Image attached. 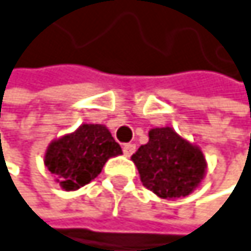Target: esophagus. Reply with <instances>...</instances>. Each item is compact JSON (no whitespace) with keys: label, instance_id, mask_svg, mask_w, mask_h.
<instances>
[{"label":"esophagus","instance_id":"1","mask_svg":"<svg viewBox=\"0 0 251 251\" xmlns=\"http://www.w3.org/2000/svg\"><path fill=\"white\" fill-rule=\"evenodd\" d=\"M135 144H132V143H128V144H123V153H125V156H132L134 153H135Z\"/></svg>","mask_w":251,"mask_h":251}]
</instances>
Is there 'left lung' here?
Instances as JSON below:
<instances>
[{
    "label": "left lung",
    "mask_w": 251,
    "mask_h": 251,
    "mask_svg": "<svg viewBox=\"0 0 251 251\" xmlns=\"http://www.w3.org/2000/svg\"><path fill=\"white\" fill-rule=\"evenodd\" d=\"M143 186L160 198L187 196L204 178L207 164L202 151L171 128H154L149 143L132 154Z\"/></svg>",
    "instance_id": "8db88e82"
}]
</instances>
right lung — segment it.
<instances>
[{"instance_id":"add662e5","label":"right lung","mask_w":251,"mask_h":251,"mask_svg":"<svg viewBox=\"0 0 251 251\" xmlns=\"http://www.w3.org/2000/svg\"><path fill=\"white\" fill-rule=\"evenodd\" d=\"M117 154H122V147L105 126L81 125L47 147L44 164L62 189L75 190L98 177L104 164Z\"/></svg>"}]
</instances>
